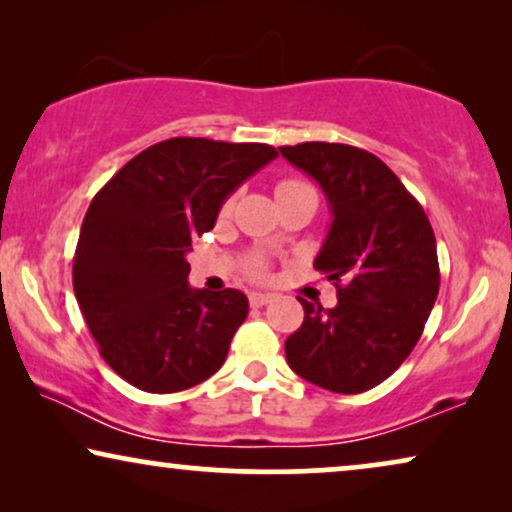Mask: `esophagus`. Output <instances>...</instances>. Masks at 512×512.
<instances>
[{
  "label": "esophagus",
  "mask_w": 512,
  "mask_h": 512,
  "mask_svg": "<svg viewBox=\"0 0 512 512\" xmlns=\"http://www.w3.org/2000/svg\"><path fill=\"white\" fill-rule=\"evenodd\" d=\"M272 300L270 293H249V305L251 307H263Z\"/></svg>",
  "instance_id": "esophagus-1"
}]
</instances>
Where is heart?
<instances>
[{"instance_id": "obj_1", "label": "heart", "mask_w": 512, "mask_h": 512, "mask_svg": "<svg viewBox=\"0 0 512 512\" xmlns=\"http://www.w3.org/2000/svg\"><path fill=\"white\" fill-rule=\"evenodd\" d=\"M298 191H312V186H307L305 181H298V179H282V181H279V184L275 186V195H277V198H282V195H289V193H298ZM230 209H233V198L223 202L221 212L228 214ZM249 275L263 277V275H265V265H263V261H258V258H256V261L249 265Z\"/></svg>"}]
</instances>
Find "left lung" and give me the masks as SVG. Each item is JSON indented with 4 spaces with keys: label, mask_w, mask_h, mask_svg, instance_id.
Returning a JSON list of instances; mask_svg holds the SVG:
<instances>
[{
    "label": "left lung",
    "mask_w": 512,
    "mask_h": 512,
    "mask_svg": "<svg viewBox=\"0 0 512 512\" xmlns=\"http://www.w3.org/2000/svg\"><path fill=\"white\" fill-rule=\"evenodd\" d=\"M279 151L326 193L333 223L314 268L338 289L331 310L298 298L305 319L286 338V361L321 389L361 394L387 380L422 338L440 286L433 228L373 153L331 142Z\"/></svg>",
    "instance_id": "1"
}]
</instances>
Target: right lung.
Returning a JSON list of instances; mask_svg holds the SVG:
<instances>
[{
	"label": "right lung",
	"mask_w": 512,
	"mask_h": 512,
	"mask_svg": "<svg viewBox=\"0 0 512 512\" xmlns=\"http://www.w3.org/2000/svg\"><path fill=\"white\" fill-rule=\"evenodd\" d=\"M277 158L268 144L172 137L137 153L90 202L72 282L102 359L132 387L174 394L223 366L242 291H193L186 254L223 200Z\"/></svg>",
	"instance_id": "1"
}]
</instances>
